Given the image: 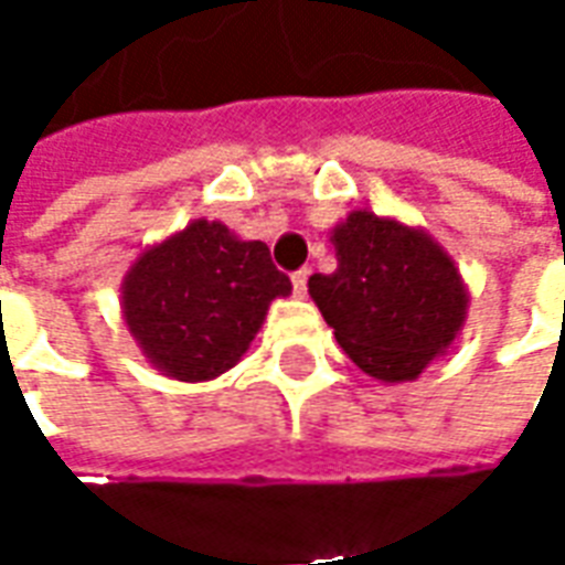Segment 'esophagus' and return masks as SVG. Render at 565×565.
I'll return each mask as SVG.
<instances>
[{
    "label": "esophagus",
    "mask_w": 565,
    "mask_h": 565,
    "mask_svg": "<svg viewBox=\"0 0 565 565\" xmlns=\"http://www.w3.org/2000/svg\"><path fill=\"white\" fill-rule=\"evenodd\" d=\"M306 290H308V269L294 271V294L302 299V296H306Z\"/></svg>",
    "instance_id": "esophagus-1"
}]
</instances>
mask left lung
<instances>
[{"label":"left lung","mask_w":565,"mask_h":565,"mask_svg":"<svg viewBox=\"0 0 565 565\" xmlns=\"http://www.w3.org/2000/svg\"><path fill=\"white\" fill-rule=\"evenodd\" d=\"M339 266L308 294L335 342L384 384L415 381L460 335L469 290L445 247L420 226L351 211L330 230Z\"/></svg>","instance_id":"obj_1"}]
</instances>
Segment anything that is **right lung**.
I'll return each instance as SVG.
<instances>
[{"label": "right lung", "instance_id": "add662e5", "mask_svg": "<svg viewBox=\"0 0 565 565\" xmlns=\"http://www.w3.org/2000/svg\"><path fill=\"white\" fill-rule=\"evenodd\" d=\"M290 290L263 242L199 217L141 250L120 284V311L150 366L193 384L230 372Z\"/></svg>", "mask_w": 565, "mask_h": 565}]
</instances>
